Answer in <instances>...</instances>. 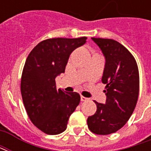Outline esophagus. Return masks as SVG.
<instances>
[{
	"instance_id": "obj_1",
	"label": "esophagus",
	"mask_w": 151,
	"mask_h": 151,
	"mask_svg": "<svg viewBox=\"0 0 151 151\" xmlns=\"http://www.w3.org/2000/svg\"><path fill=\"white\" fill-rule=\"evenodd\" d=\"M81 100H82V102H85V101H87L88 100V99L86 98V97H84V96H81Z\"/></svg>"
}]
</instances>
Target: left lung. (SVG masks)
Instances as JSON below:
<instances>
[{
  "label": "left lung",
  "instance_id": "1",
  "mask_svg": "<svg viewBox=\"0 0 151 151\" xmlns=\"http://www.w3.org/2000/svg\"><path fill=\"white\" fill-rule=\"evenodd\" d=\"M105 56L102 82L106 84V103L95 101L97 110L87 118L89 129L108 135L121 129L133 114L139 94L136 60L125 47L114 40L91 38Z\"/></svg>",
  "mask_w": 151,
  "mask_h": 151
}]
</instances>
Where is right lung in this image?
I'll list each match as a JSON object with an SVG mask.
<instances>
[{"label":"right lung","mask_w":151,"mask_h":151,"mask_svg":"<svg viewBox=\"0 0 151 151\" xmlns=\"http://www.w3.org/2000/svg\"><path fill=\"white\" fill-rule=\"evenodd\" d=\"M87 38H54L38 43L28 55L21 79V93L30 120L39 129L56 135L67 128L70 115L80 103L77 92L56 90V78L65 73L73 50Z\"/></svg>","instance_id":"1"}]
</instances>
